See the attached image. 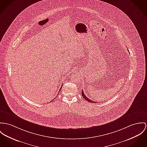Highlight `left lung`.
Instances as JSON below:
<instances>
[{
	"instance_id": "left-lung-1",
	"label": "left lung",
	"mask_w": 147,
	"mask_h": 147,
	"mask_svg": "<svg viewBox=\"0 0 147 147\" xmlns=\"http://www.w3.org/2000/svg\"><path fill=\"white\" fill-rule=\"evenodd\" d=\"M82 96H83V97L86 100H87V101L90 102H92V103H96V102L93 101H92V100H90L88 97H86V96L84 94V92H83V90H82Z\"/></svg>"
}]
</instances>
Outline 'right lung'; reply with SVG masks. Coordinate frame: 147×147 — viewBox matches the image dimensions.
Segmentation results:
<instances>
[{
	"label": "right lung",
	"instance_id": "obj_1",
	"mask_svg": "<svg viewBox=\"0 0 147 147\" xmlns=\"http://www.w3.org/2000/svg\"><path fill=\"white\" fill-rule=\"evenodd\" d=\"M63 86V85H62V86ZM61 88H60V89H61ZM59 91H60V90H59Z\"/></svg>",
	"mask_w": 147,
	"mask_h": 147
}]
</instances>
